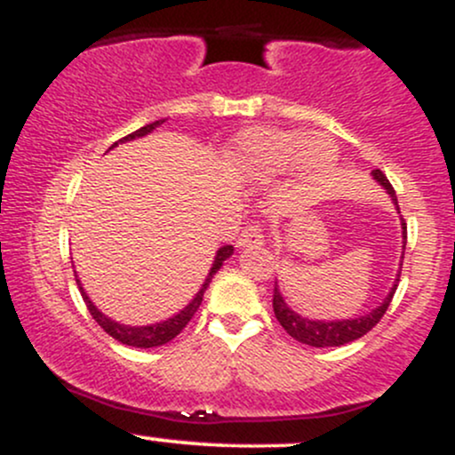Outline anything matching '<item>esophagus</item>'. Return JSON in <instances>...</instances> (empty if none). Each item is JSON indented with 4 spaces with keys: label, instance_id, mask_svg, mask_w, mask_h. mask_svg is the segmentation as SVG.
<instances>
[{
    "label": "esophagus",
    "instance_id": "1",
    "mask_svg": "<svg viewBox=\"0 0 455 455\" xmlns=\"http://www.w3.org/2000/svg\"><path fill=\"white\" fill-rule=\"evenodd\" d=\"M259 245H263V235H260V228L254 227V224H250V227H245L242 235L237 237V248H259Z\"/></svg>",
    "mask_w": 455,
    "mask_h": 455
}]
</instances>
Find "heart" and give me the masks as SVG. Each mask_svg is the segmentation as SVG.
I'll list each match as a JSON object with an SVG mask.
<instances>
[{
	"mask_svg": "<svg viewBox=\"0 0 455 455\" xmlns=\"http://www.w3.org/2000/svg\"><path fill=\"white\" fill-rule=\"evenodd\" d=\"M336 160V148L325 137H301L293 130L250 128L233 143L228 162L252 181H269L297 166L306 175H325Z\"/></svg>",
	"mask_w": 455,
	"mask_h": 455,
	"instance_id": "1",
	"label": "heart"
}]
</instances>
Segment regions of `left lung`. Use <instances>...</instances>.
<instances>
[{
  "instance_id": "8db88e82",
  "label": "left lung",
  "mask_w": 455,
  "mask_h": 455,
  "mask_svg": "<svg viewBox=\"0 0 455 455\" xmlns=\"http://www.w3.org/2000/svg\"><path fill=\"white\" fill-rule=\"evenodd\" d=\"M372 177L385 188V192L391 196V203H394L395 210H398V213H400L398 196H395V190L391 188L387 177L383 175V171H379V169L372 171ZM400 222H402V239H404V242H402V250H404L406 248V222L402 216H400ZM400 259H404V252H402ZM400 271H402V260H400L398 274H395L394 286L389 289V293L383 299V304H379L372 312H368V315L357 316V318H342V321H312V318L297 315L293 307H289V304L284 301V297H282L280 289H278V282H275V289H274L275 318H278L280 325L286 329V333H289L291 338H295L297 342L307 344V347H316V348L342 347V344H348V342L357 340V338L365 336V333H368L370 329H372L380 321V318H383V315L387 312V307L391 304V299H394L395 289H398Z\"/></svg>"
}]
</instances>
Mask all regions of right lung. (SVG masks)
Listing matches in <instances>:
<instances>
[{"label": "right lung", "mask_w": 455, "mask_h": 455, "mask_svg": "<svg viewBox=\"0 0 455 455\" xmlns=\"http://www.w3.org/2000/svg\"><path fill=\"white\" fill-rule=\"evenodd\" d=\"M162 124H164V119H158V122L148 124V126L139 128L137 132L128 134V137H124V139H119L117 143H113L108 149L117 148L119 143H126V140H134V139H140V137H148L149 132H154L156 128L162 126ZM231 254H233V245H222V248L218 250L216 257H213L212 269H210V274H207L205 282H203L201 289H198V293H196L195 297H192V301L184 307V310H180L175 316L166 318V321L154 323V325H143V327L124 325V323L113 321L111 316L102 315V312L98 310L96 306H93V301L90 299V295L85 293V289H83V284H81V280H78L76 271H75V278H76V286H78V291H81L83 301H85L87 310H90V315H92L93 318H96L98 325H100V327L104 329V331L108 333V336H113L115 340L122 342V344H126V347H134V348H154V347H162V344H166V342L173 340L177 333H180L181 329H184V327L188 325V323H190V318L195 316V312L198 310V306H201L203 295H205V291H207V286H210L212 278H213V275H216V271L222 267V263H224V260H227L228 257H231Z\"/></svg>", "instance_id": "1"}]
</instances>
